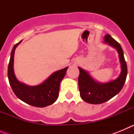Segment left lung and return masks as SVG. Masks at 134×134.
I'll use <instances>...</instances> for the list:
<instances>
[{
  "label": "left lung",
  "instance_id": "1",
  "mask_svg": "<svg viewBox=\"0 0 134 134\" xmlns=\"http://www.w3.org/2000/svg\"><path fill=\"white\" fill-rule=\"evenodd\" d=\"M104 43H107L118 51L121 64V73L118 78L111 81L100 83L96 81L87 71L79 67V87L80 97L86 103L100 104L118 94L122 89L127 74V64L120 44L110 35H105Z\"/></svg>",
  "mask_w": 134,
  "mask_h": 134
}]
</instances>
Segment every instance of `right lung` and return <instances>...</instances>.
I'll use <instances>...</instances> for the list:
<instances>
[{"label":"right lung","instance_id":"right-lung-1","mask_svg":"<svg viewBox=\"0 0 134 134\" xmlns=\"http://www.w3.org/2000/svg\"><path fill=\"white\" fill-rule=\"evenodd\" d=\"M21 41L14 46L8 66V79L15 95L23 102L34 107H45L55 102L59 96L60 85L68 67L58 70L38 85L29 86L19 82L14 72V55Z\"/></svg>","mask_w":134,"mask_h":134}]
</instances>
